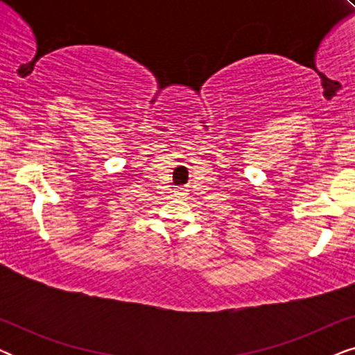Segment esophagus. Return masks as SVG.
Wrapping results in <instances>:
<instances>
[{
  "label": "esophagus",
  "mask_w": 355,
  "mask_h": 355,
  "mask_svg": "<svg viewBox=\"0 0 355 355\" xmlns=\"http://www.w3.org/2000/svg\"><path fill=\"white\" fill-rule=\"evenodd\" d=\"M176 193H178V196H184V193H186V191H184V189H178Z\"/></svg>",
  "instance_id": "1"
}]
</instances>
